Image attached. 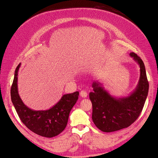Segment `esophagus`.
Masks as SVG:
<instances>
[{"label": "esophagus", "mask_w": 158, "mask_h": 158, "mask_svg": "<svg viewBox=\"0 0 158 158\" xmlns=\"http://www.w3.org/2000/svg\"><path fill=\"white\" fill-rule=\"evenodd\" d=\"M80 96L82 98H86L87 95H88V94L86 92V91H84V90H82L80 93Z\"/></svg>", "instance_id": "esophagus-1"}]
</instances>
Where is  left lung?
Segmentation results:
<instances>
[{
  "mask_svg": "<svg viewBox=\"0 0 158 158\" xmlns=\"http://www.w3.org/2000/svg\"><path fill=\"white\" fill-rule=\"evenodd\" d=\"M130 56L139 65L140 73L136 88L130 95L117 98L105 89L103 84L98 81L92 83L94 91L89 95L92 103V120L103 132L117 131L131 125L144 106L149 89L145 66L135 52H131Z\"/></svg>",
  "mask_w": 158,
  "mask_h": 158,
  "instance_id": "8db88e82",
  "label": "left lung"
}]
</instances>
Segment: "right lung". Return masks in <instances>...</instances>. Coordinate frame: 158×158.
I'll list each match as a JSON object with an SVG mask.
<instances>
[{"label":"right lung","instance_id":"right-lung-1","mask_svg":"<svg viewBox=\"0 0 158 158\" xmlns=\"http://www.w3.org/2000/svg\"><path fill=\"white\" fill-rule=\"evenodd\" d=\"M21 63L14 73L10 89L12 102L22 122L37 135L47 138L59 135L67 125L72 108L78 99L79 92L64 94L54 106L47 110H33L23 103L18 94V73Z\"/></svg>","mask_w":158,"mask_h":158}]
</instances>
